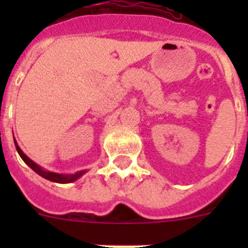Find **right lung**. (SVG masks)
Wrapping results in <instances>:
<instances>
[{"label": "right lung", "instance_id": "obj_1", "mask_svg": "<svg viewBox=\"0 0 248 248\" xmlns=\"http://www.w3.org/2000/svg\"><path fill=\"white\" fill-rule=\"evenodd\" d=\"M15 145H16V149L17 151H18L19 156L22 157V160L25 161L26 164H27L28 166H30L33 171H36L37 174L41 175L42 177H45V179H47V180L49 181H53V183H58V184H68V183H73V181H76L77 179H79L80 176H82L83 174H84V170L83 171H78L76 172V174H72V175H63V174H57V172H52V171H47V170H43L42 168L39 165H37L34 161H32V160L30 159V157L27 156V155L23 153V151L19 149V146L17 145V141L15 140Z\"/></svg>", "mask_w": 248, "mask_h": 248}]
</instances>
